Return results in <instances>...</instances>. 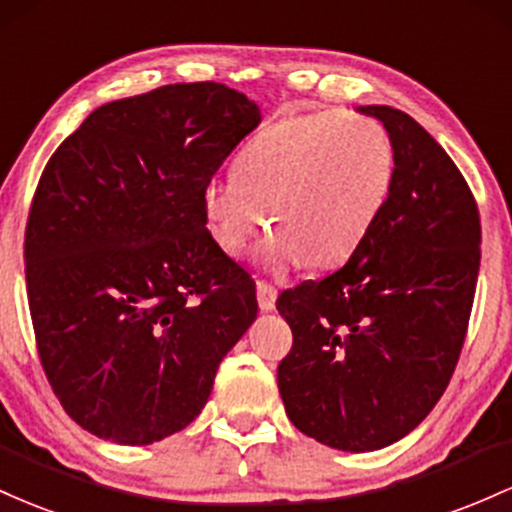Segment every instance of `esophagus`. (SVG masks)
Listing matches in <instances>:
<instances>
[{
	"mask_svg": "<svg viewBox=\"0 0 512 512\" xmlns=\"http://www.w3.org/2000/svg\"><path fill=\"white\" fill-rule=\"evenodd\" d=\"M275 297H278V290H275L271 283H266V280H258L256 300H258V307H261V312H271V309H275Z\"/></svg>",
	"mask_w": 512,
	"mask_h": 512,
	"instance_id": "esophagus-1",
	"label": "esophagus"
}]
</instances>
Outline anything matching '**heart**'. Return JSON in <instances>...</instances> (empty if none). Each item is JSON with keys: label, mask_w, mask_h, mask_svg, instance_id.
Here are the masks:
<instances>
[{"label": "heart", "mask_w": 512, "mask_h": 512, "mask_svg": "<svg viewBox=\"0 0 512 512\" xmlns=\"http://www.w3.org/2000/svg\"><path fill=\"white\" fill-rule=\"evenodd\" d=\"M394 147L380 120L317 111L263 128L239 154L237 179H212L200 208L212 241L237 254L268 222L261 261L290 268L346 263L380 220Z\"/></svg>", "instance_id": "obj_1"}]
</instances>
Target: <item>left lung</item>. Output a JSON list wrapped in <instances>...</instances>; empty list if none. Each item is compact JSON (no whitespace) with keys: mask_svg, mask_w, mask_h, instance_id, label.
I'll use <instances>...</instances> for the list:
<instances>
[{"mask_svg":"<svg viewBox=\"0 0 512 512\" xmlns=\"http://www.w3.org/2000/svg\"><path fill=\"white\" fill-rule=\"evenodd\" d=\"M360 113L392 140L387 205L338 271L275 302L292 329L278 365L287 416L343 452L392 445L433 411L462 353L481 261L479 208L445 149L404 111Z\"/></svg>","mask_w":512,"mask_h":512,"instance_id":"1","label":"left lung"}]
</instances>
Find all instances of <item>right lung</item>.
I'll list each match as a JSON object with an SVG mask.
<instances>
[{"label":"right lung","mask_w":512,"mask_h":512,"mask_svg":"<svg viewBox=\"0 0 512 512\" xmlns=\"http://www.w3.org/2000/svg\"><path fill=\"white\" fill-rule=\"evenodd\" d=\"M258 123L237 89L169 84L96 108L45 164L28 307L50 387L96 438L186 428L256 319V283L212 241L200 193Z\"/></svg>","instance_id":"1"}]
</instances>
